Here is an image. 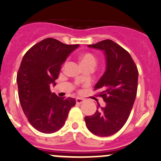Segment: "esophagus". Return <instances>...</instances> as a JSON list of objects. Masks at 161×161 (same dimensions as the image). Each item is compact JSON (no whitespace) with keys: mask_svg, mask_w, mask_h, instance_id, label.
<instances>
[{"mask_svg":"<svg viewBox=\"0 0 161 161\" xmlns=\"http://www.w3.org/2000/svg\"><path fill=\"white\" fill-rule=\"evenodd\" d=\"M76 102L77 104H81V103H84V100L81 99V98H76Z\"/></svg>","mask_w":161,"mask_h":161,"instance_id":"obj_1","label":"esophagus"}]
</instances>
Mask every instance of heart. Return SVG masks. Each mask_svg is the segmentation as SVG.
Wrapping results in <instances>:
<instances>
[{
    "label": "heart",
    "instance_id": "b5f03b06",
    "mask_svg": "<svg viewBox=\"0 0 161 161\" xmlns=\"http://www.w3.org/2000/svg\"><path fill=\"white\" fill-rule=\"evenodd\" d=\"M80 59L81 65H85V64L89 63H92L96 65V62H97L96 57L95 56L94 53H90V52H87V53H85L80 55Z\"/></svg>",
    "mask_w": 161,
    "mask_h": 161
}]
</instances>
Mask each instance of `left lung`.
<instances>
[{
  "instance_id": "8db88e82",
  "label": "left lung",
  "mask_w": 161,
  "mask_h": 161,
  "mask_svg": "<svg viewBox=\"0 0 161 161\" xmlns=\"http://www.w3.org/2000/svg\"><path fill=\"white\" fill-rule=\"evenodd\" d=\"M88 47L103 50L106 55V71L94 88L106 106L101 108L98 103L96 113L85 116V123L92 134L108 137L120 130L130 114L137 96L138 70L129 52L111 39Z\"/></svg>"
}]
</instances>
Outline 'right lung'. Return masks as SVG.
Here are the masks:
<instances>
[{"label": "right lung", "instance_id": "1", "mask_svg": "<svg viewBox=\"0 0 161 161\" xmlns=\"http://www.w3.org/2000/svg\"><path fill=\"white\" fill-rule=\"evenodd\" d=\"M78 47L47 38L31 47L23 58L16 76L19 102L28 122L39 132L60 130L76 104L73 98L52 93L50 85H56L62 63Z\"/></svg>", "mask_w": 161, "mask_h": 161}]
</instances>
